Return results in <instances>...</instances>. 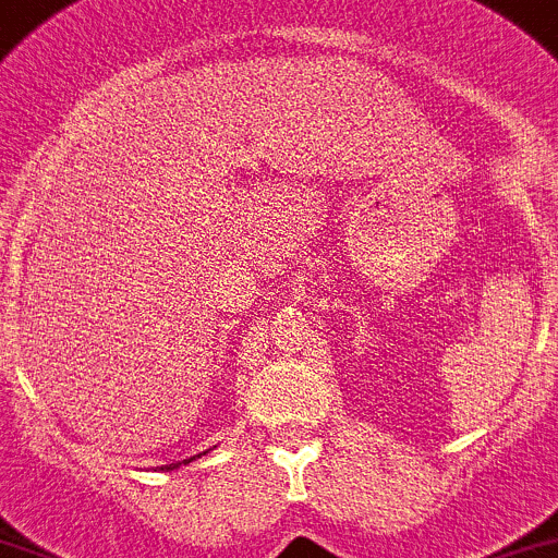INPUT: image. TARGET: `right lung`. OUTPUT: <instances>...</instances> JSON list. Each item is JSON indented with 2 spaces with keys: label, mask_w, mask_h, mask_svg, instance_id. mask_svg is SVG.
Instances as JSON below:
<instances>
[{
  "label": "right lung",
  "mask_w": 558,
  "mask_h": 558,
  "mask_svg": "<svg viewBox=\"0 0 558 558\" xmlns=\"http://www.w3.org/2000/svg\"><path fill=\"white\" fill-rule=\"evenodd\" d=\"M203 454H206V451H203ZM201 457V454H197ZM195 460V457H190V460H184V462H170V465H161V471H175V468H181V465H190V462Z\"/></svg>",
  "instance_id": "right-lung-1"
}]
</instances>
